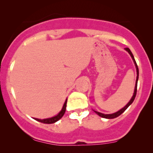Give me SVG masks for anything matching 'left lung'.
Here are the masks:
<instances>
[{
	"instance_id": "left-lung-1",
	"label": "left lung",
	"mask_w": 153,
	"mask_h": 153,
	"mask_svg": "<svg viewBox=\"0 0 153 153\" xmlns=\"http://www.w3.org/2000/svg\"><path fill=\"white\" fill-rule=\"evenodd\" d=\"M126 51H127L128 52L129 54L131 55V56L132 59H133L134 64H135V66H136V68H137V80H136V84H135V88H134V94H133V97H131V99L130 101L128 102V103L126 105L125 107H123V108L121 109V110H120L119 111H117L116 112H115V113H112V114H103V113H101V112H99L97 111H94L97 114V115H99V116L102 117H104V118H107V119H112V118H115V117H118L119 115H121L123 112L125 111L126 110L128 107L130 106L132 104V102H134V99H135L136 97V95H137V82H138V79H139V69H138V66H137V62H136L135 61V59L134 57V55L132 54L131 51H130V49H129L128 48H125Z\"/></svg>"
}]
</instances>
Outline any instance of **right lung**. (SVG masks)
Returning <instances> with one entry per match:
<instances>
[{"label": "right lung", "instance_id": "add662e5", "mask_svg": "<svg viewBox=\"0 0 153 153\" xmlns=\"http://www.w3.org/2000/svg\"><path fill=\"white\" fill-rule=\"evenodd\" d=\"M67 102H68V100H65V104H64L62 109L61 111H60L59 112L58 115H56V116L52 117H49V118L43 119V120H41V119H38V118H34V119H35V120H36L37 121H39V122H41V123H46V124L53 123H55V122L58 121V120H59V119H61L62 117V116L64 115V114H65V110H66Z\"/></svg>", "mask_w": 153, "mask_h": 153}]
</instances>
